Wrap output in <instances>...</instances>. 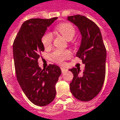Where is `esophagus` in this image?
Returning a JSON list of instances; mask_svg holds the SVG:
<instances>
[{"mask_svg": "<svg viewBox=\"0 0 120 120\" xmlns=\"http://www.w3.org/2000/svg\"><path fill=\"white\" fill-rule=\"evenodd\" d=\"M61 72H62V73H64L67 70L65 68H61Z\"/></svg>", "mask_w": 120, "mask_h": 120, "instance_id": "34e87169", "label": "esophagus"}]
</instances>
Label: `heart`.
I'll list each match as a JSON object with an SVG mask.
<instances>
[{"mask_svg": "<svg viewBox=\"0 0 120 120\" xmlns=\"http://www.w3.org/2000/svg\"><path fill=\"white\" fill-rule=\"evenodd\" d=\"M56 30L61 34L66 40L70 41L73 39L75 35V29L71 24L64 23L58 25L56 28ZM52 41V35L50 32H46L42 38L41 42L45 48L49 47ZM71 56V52L68 50H55L50 55V59L57 64H61L64 60L68 59Z\"/></svg>", "mask_w": 120, "mask_h": 120, "instance_id": "heart-1", "label": "heart"}]
</instances>
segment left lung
<instances>
[{
  "mask_svg": "<svg viewBox=\"0 0 120 120\" xmlns=\"http://www.w3.org/2000/svg\"><path fill=\"white\" fill-rule=\"evenodd\" d=\"M68 20L78 27L81 34V43L76 56L85 64L81 74L79 68L70 70L74 75L70 84V91L76 99L90 101L98 94L103 86L107 50L100 30L94 22L81 15L68 16Z\"/></svg>",
  "mask_w": 120,
  "mask_h": 120,
  "instance_id": "obj_1",
  "label": "left lung"
}]
</instances>
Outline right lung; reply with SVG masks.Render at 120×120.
Returning <instances> with one entry per match:
<instances>
[{"mask_svg":"<svg viewBox=\"0 0 120 120\" xmlns=\"http://www.w3.org/2000/svg\"><path fill=\"white\" fill-rule=\"evenodd\" d=\"M57 19L33 18L25 21L14 39L13 53L18 81L26 96L38 106H46L56 96L55 85L61 74L60 68L50 64L39 67V53L44 50L41 38Z\"/></svg>","mask_w":120,"mask_h":120,"instance_id":"obj_1","label":"right lung"}]
</instances>
